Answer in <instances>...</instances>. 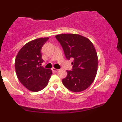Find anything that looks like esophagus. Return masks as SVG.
I'll use <instances>...</instances> for the list:
<instances>
[{
	"label": "esophagus",
	"instance_id": "34e87169",
	"mask_svg": "<svg viewBox=\"0 0 122 122\" xmlns=\"http://www.w3.org/2000/svg\"><path fill=\"white\" fill-rule=\"evenodd\" d=\"M52 71H54V72H58V69H56V68H52Z\"/></svg>",
	"mask_w": 122,
	"mask_h": 122
}]
</instances>
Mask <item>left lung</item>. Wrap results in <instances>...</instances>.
Returning a JSON list of instances; mask_svg holds the SVG:
<instances>
[{"label":"left lung","mask_w":122,"mask_h":122,"mask_svg":"<svg viewBox=\"0 0 122 122\" xmlns=\"http://www.w3.org/2000/svg\"><path fill=\"white\" fill-rule=\"evenodd\" d=\"M56 38L62 46L67 60H73L72 71L62 80L66 88L72 92L83 91L94 80L97 69V56L89 39L79 34H62Z\"/></svg>","instance_id":"8db88e82"}]
</instances>
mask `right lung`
I'll use <instances>...</instances> for the list:
<instances>
[{"mask_svg": "<svg viewBox=\"0 0 122 122\" xmlns=\"http://www.w3.org/2000/svg\"><path fill=\"white\" fill-rule=\"evenodd\" d=\"M49 38H40L25 44L15 61L18 80L27 89L38 92L47 86L52 75L51 70L41 66L43 62L41 49Z\"/></svg>", "mask_w": 122, "mask_h": 122, "instance_id": "right-lung-1", "label": "right lung"}]
</instances>
